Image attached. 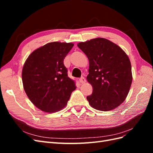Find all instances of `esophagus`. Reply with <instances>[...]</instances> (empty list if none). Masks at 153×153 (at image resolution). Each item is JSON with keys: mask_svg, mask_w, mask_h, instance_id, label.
<instances>
[{"mask_svg": "<svg viewBox=\"0 0 153 153\" xmlns=\"http://www.w3.org/2000/svg\"><path fill=\"white\" fill-rule=\"evenodd\" d=\"M79 82H80V83H81V84H84V83L85 82V78L82 76L80 78H79Z\"/></svg>", "mask_w": 153, "mask_h": 153, "instance_id": "esophagus-1", "label": "esophagus"}]
</instances>
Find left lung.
Segmentation results:
<instances>
[{
    "instance_id": "8db88e82",
    "label": "left lung",
    "mask_w": 153,
    "mask_h": 153,
    "mask_svg": "<svg viewBox=\"0 0 153 153\" xmlns=\"http://www.w3.org/2000/svg\"><path fill=\"white\" fill-rule=\"evenodd\" d=\"M77 46L89 59L88 82L93 91L87 97L96 110L117 108L127 97L132 82L131 66L126 53L112 41L98 38Z\"/></svg>"
}]
</instances>
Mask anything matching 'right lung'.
I'll return each instance as SVG.
<instances>
[{
  "instance_id": "right-lung-1",
  "label": "right lung",
  "mask_w": 153,
  "mask_h": 153,
  "mask_svg": "<svg viewBox=\"0 0 153 153\" xmlns=\"http://www.w3.org/2000/svg\"><path fill=\"white\" fill-rule=\"evenodd\" d=\"M73 46L71 43L46 44L34 50L23 67L25 93L31 102L45 112L54 113L65 107L76 89L63 62Z\"/></svg>"
}]
</instances>
